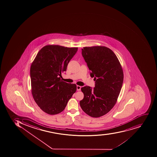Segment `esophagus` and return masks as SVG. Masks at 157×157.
<instances>
[{
	"instance_id": "1",
	"label": "esophagus",
	"mask_w": 157,
	"mask_h": 157,
	"mask_svg": "<svg viewBox=\"0 0 157 157\" xmlns=\"http://www.w3.org/2000/svg\"><path fill=\"white\" fill-rule=\"evenodd\" d=\"M81 88V86L78 85L77 86V90H78V91L80 90Z\"/></svg>"
}]
</instances>
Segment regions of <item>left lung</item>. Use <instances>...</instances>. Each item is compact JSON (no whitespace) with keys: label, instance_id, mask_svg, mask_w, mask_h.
Masks as SVG:
<instances>
[{"label":"left lung","instance_id":"8db88e82","mask_svg":"<svg viewBox=\"0 0 157 157\" xmlns=\"http://www.w3.org/2000/svg\"><path fill=\"white\" fill-rule=\"evenodd\" d=\"M82 54L95 84L94 89L81 88L84 98L80 105L88 115L99 117L111 111L117 103L123 84V70L116 54L105 46L84 47Z\"/></svg>","mask_w":157,"mask_h":157}]
</instances>
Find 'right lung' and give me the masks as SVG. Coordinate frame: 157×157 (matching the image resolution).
<instances>
[{"label": "right lung", "mask_w": 157, "mask_h": 157, "mask_svg": "<svg viewBox=\"0 0 157 157\" xmlns=\"http://www.w3.org/2000/svg\"><path fill=\"white\" fill-rule=\"evenodd\" d=\"M78 48L48 45L39 51L30 67L31 92L40 109L54 115L63 111L76 91L75 84L62 81L59 76L66 71Z\"/></svg>", "instance_id": "add662e5"}]
</instances>
